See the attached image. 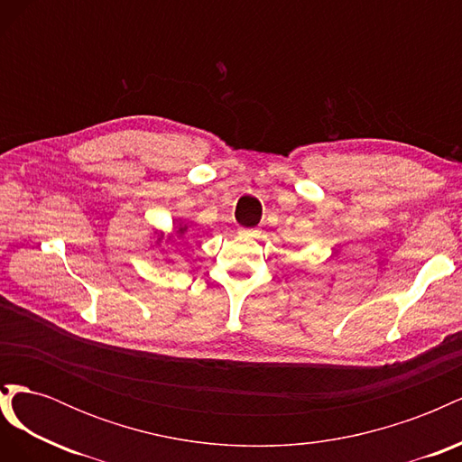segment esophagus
<instances>
[{"instance_id":"34e87169","label":"esophagus","mask_w":462,"mask_h":462,"mask_svg":"<svg viewBox=\"0 0 462 462\" xmlns=\"http://www.w3.org/2000/svg\"><path fill=\"white\" fill-rule=\"evenodd\" d=\"M239 235L241 236H248V239H256V236L260 235V231L258 229H250V227H241Z\"/></svg>"}]
</instances>
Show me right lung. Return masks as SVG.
Instances as JSON below:
<instances>
[{"label": "right lung", "instance_id": "1", "mask_svg": "<svg viewBox=\"0 0 462 462\" xmlns=\"http://www.w3.org/2000/svg\"><path fill=\"white\" fill-rule=\"evenodd\" d=\"M185 229L187 227H179V233H185ZM162 239H163V233H160V239L158 241H162Z\"/></svg>", "mask_w": 462, "mask_h": 462}]
</instances>
